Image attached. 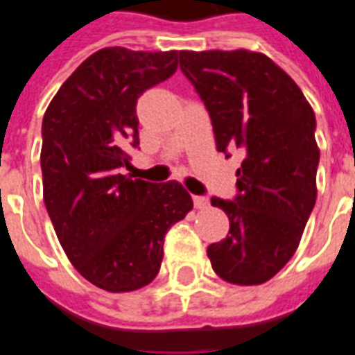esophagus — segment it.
<instances>
[{
  "label": "esophagus",
  "mask_w": 355,
  "mask_h": 355,
  "mask_svg": "<svg viewBox=\"0 0 355 355\" xmlns=\"http://www.w3.org/2000/svg\"><path fill=\"white\" fill-rule=\"evenodd\" d=\"M194 205L198 209H203V207L209 205V200H207L205 196H194Z\"/></svg>",
  "instance_id": "obj_1"
}]
</instances>
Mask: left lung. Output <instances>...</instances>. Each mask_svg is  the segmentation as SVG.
Here are the masks:
<instances>
[{"mask_svg":"<svg viewBox=\"0 0 355 355\" xmlns=\"http://www.w3.org/2000/svg\"><path fill=\"white\" fill-rule=\"evenodd\" d=\"M178 59L211 117L217 150L244 153L236 198H211L230 220L229 236L207 248L213 271L242 286L267 282L294 255L315 205V113L263 53L178 51Z\"/></svg>","mask_w":355,"mask_h":355,"instance_id":"1","label":"left lung"}]
</instances>
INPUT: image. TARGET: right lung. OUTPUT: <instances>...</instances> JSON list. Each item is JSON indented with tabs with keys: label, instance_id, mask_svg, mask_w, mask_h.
<instances>
[{
	"label": "right lung",
	"instance_id": "1",
	"mask_svg": "<svg viewBox=\"0 0 355 355\" xmlns=\"http://www.w3.org/2000/svg\"><path fill=\"white\" fill-rule=\"evenodd\" d=\"M178 51L105 48L78 67L42 123L44 202L74 269L107 292H132L159 272L167 230L192 209L177 180L121 175L138 148L136 101L177 71Z\"/></svg>",
	"mask_w": 355,
	"mask_h": 355
}]
</instances>
